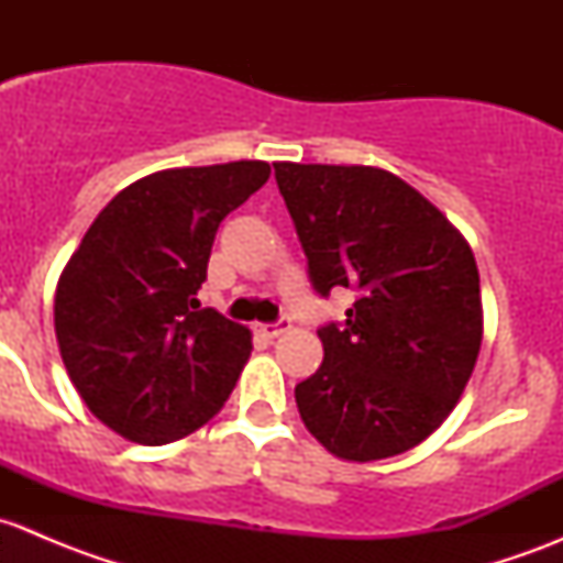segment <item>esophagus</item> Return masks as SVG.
Here are the masks:
<instances>
[{"mask_svg": "<svg viewBox=\"0 0 563 563\" xmlns=\"http://www.w3.org/2000/svg\"><path fill=\"white\" fill-rule=\"evenodd\" d=\"M288 329H291V318H280V321H275V323H258V329H255V332L266 340H275V338H280L283 332H288Z\"/></svg>", "mask_w": 563, "mask_h": 563, "instance_id": "1", "label": "esophagus"}]
</instances>
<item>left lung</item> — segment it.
<instances>
[{"instance_id": "1", "label": "left lung", "mask_w": 563, "mask_h": 563, "mask_svg": "<svg viewBox=\"0 0 563 563\" xmlns=\"http://www.w3.org/2000/svg\"><path fill=\"white\" fill-rule=\"evenodd\" d=\"M275 179L316 291L356 294L343 323L318 329L323 362L294 389L305 428L354 463L413 450L450 417L479 356L468 242L384 168L275 163Z\"/></svg>"}]
</instances>
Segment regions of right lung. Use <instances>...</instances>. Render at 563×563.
Instances as JSON below:
<instances>
[{"label":"right lung","mask_w":563,"mask_h":563,"mask_svg":"<svg viewBox=\"0 0 563 563\" xmlns=\"http://www.w3.org/2000/svg\"><path fill=\"white\" fill-rule=\"evenodd\" d=\"M272 168H168L124 187L67 261L54 299L62 362L89 411L135 444L207 424L236 387L250 329L201 308L218 225Z\"/></svg>","instance_id":"1"}]
</instances>
